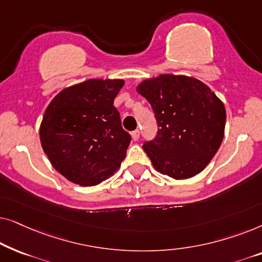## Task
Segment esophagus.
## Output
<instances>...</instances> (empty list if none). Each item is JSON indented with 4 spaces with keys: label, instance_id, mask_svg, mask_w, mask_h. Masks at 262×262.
Wrapping results in <instances>:
<instances>
[{
    "label": "esophagus",
    "instance_id": "1",
    "mask_svg": "<svg viewBox=\"0 0 262 262\" xmlns=\"http://www.w3.org/2000/svg\"><path fill=\"white\" fill-rule=\"evenodd\" d=\"M131 136H132V139H134V141H138V138H139V130L132 131L131 132Z\"/></svg>",
    "mask_w": 262,
    "mask_h": 262
}]
</instances>
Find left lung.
Masks as SVG:
<instances>
[{"instance_id":"1","label":"left lung","mask_w":262,"mask_h":262,"mask_svg":"<svg viewBox=\"0 0 262 262\" xmlns=\"http://www.w3.org/2000/svg\"><path fill=\"white\" fill-rule=\"evenodd\" d=\"M157 120V136L143 149L161 174L182 180L199 174L224 137L225 107L202 81L160 75L138 84Z\"/></svg>"}]
</instances>
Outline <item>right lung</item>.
<instances>
[{
	"label": "right lung",
	"instance_id": "1",
	"mask_svg": "<svg viewBox=\"0 0 262 262\" xmlns=\"http://www.w3.org/2000/svg\"><path fill=\"white\" fill-rule=\"evenodd\" d=\"M123 80H91L59 92L46 108L40 142L53 168L80 186H95L116 173L131 136L121 126L114 99Z\"/></svg>",
	"mask_w": 262,
	"mask_h": 262
}]
</instances>
